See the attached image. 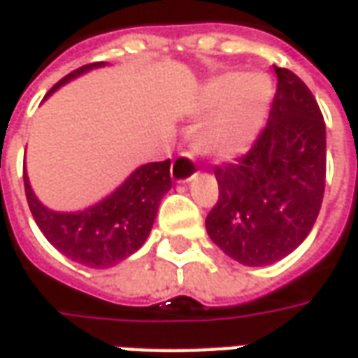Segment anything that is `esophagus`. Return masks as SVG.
Instances as JSON below:
<instances>
[{"label":"esophagus","instance_id":"obj_1","mask_svg":"<svg viewBox=\"0 0 358 358\" xmlns=\"http://www.w3.org/2000/svg\"><path fill=\"white\" fill-rule=\"evenodd\" d=\"M195 176V161L189 155H180L172 161L171 178L178 184H187Z\"/></svg>","mask_w":358,"mask_h":358}]
</instances>
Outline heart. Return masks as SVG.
<instances>
[{"mask_svg": "<svg viewBox=\"0 0 358 358\" xmlns=\"http://www.w3.org/2000/svg\"><path fill=\"white\" fill-rule=\"evenodd\" d=\"M274 84L264 73H226L201 88L195 113L207 117L194 132L203 155L230 161L255 145L268 120Z\"/></svg>", "mask_w": 358, "mask_h": 358, "instance_id": "obj_1", "label": "heart"}]
</instances>
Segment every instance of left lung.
<instances>
[{
  "label": "left lung",
  "instance_id": "1",
  "mask_svg": "<svg viewBox=\"0 0 358 358\" xmlns=\"http://www.w3.org/2000/svg\"><path fill=\"white\" fill-rule=\"evenodd\" d=\"M274 73L268 124L245 155L215 169L220 195L205 220L213 243L245 266L276 263L299 248L324 197L322 113L297 74Z\"/></svg>",
  "mask_w": 358,
  "mask_h": 358
}]
</instances>
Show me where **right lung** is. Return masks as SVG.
I'll return each instance as SVG.
<instances>
[{
    "label": "right lung",
    "instance_id": "1",
    "mask_svg": "<svg viewBox=\"0 0 358 358\" xmlns=\"http://www.w3.org/2000/svg\"><path fill=\"white\" fill-rule=\"evenodd\" d=\"M105 63L80 66L50 90L101 69ZM171 161L138 166L120 186L88 209L63 213L45 207L30 186L24 169V192L36 224L59 253L90 268H110L145 243L164 194L171 189Z\"/></svg>",
    "mask_w": 358,
    "mask_h": 358
}]
</instances>
